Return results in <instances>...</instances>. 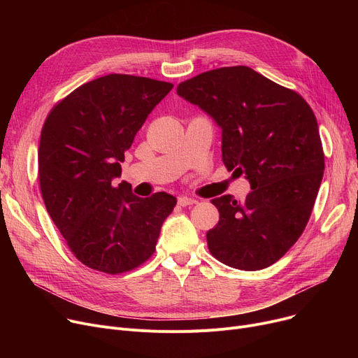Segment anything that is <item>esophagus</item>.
<instances>
[{
    "instance_id": "obj_1",
    "label": "esophagus",
    "mask_w": 358,
    "mask_h": 358,
    "mask_svg": "<svg viewBox=\"0 0 358 358\" xmlns=\"http://www.w3.org/2000/svg\"><path fill=\"white\" fill-rule=\"evenodd\" d=\"M177 203H178L180 206H182V208H187V206H193V204H196V203H197V200H194V199H192V197H178Z\"/></svg>"
}]
</instances>
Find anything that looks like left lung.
<instances>
[{
  "instance_id": "8db88e82",
  "label": "left lung",
  "mask_w": 358,
  "mask_h": 358,
  "mask_svg": "<svg viewBox=\"0 0 358 358\" xmlns=\"http://www.w3.org/2000/svg\"><path fill=\"white\" fill-rule=\"evenodd\" d=\"M177 92L222 127V161L245 174L252 189L242 203L231 196L212 200L220 217L206 235L210 254L238 270L270 267L303 234L324 177L310 106L242 65L199 73Z\"/></svg>"
}]
</instances>
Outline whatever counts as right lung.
Here are the masks:
<instances>
[{
	"label": "right lung",
	"mask_w": 358,
	"mask_h": 358,
	"mask_svg": "<svg viewBox=\"0 0 358 358\" xmlns=\"http://www.w3.org/2000/svg\"><path fill=\"white\" fill-rule=\"evenodd\" d=\"M171 83L110 73L56 103L39 145L41 192L56 228L84 266L120 274L155 252L159 231L177 199H142L124 182L113 185L120 162Z\"/></svg>",
	"instance_id": "1"
}]
</instances>
